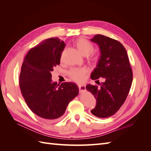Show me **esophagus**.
Listing matches in <instances>:
<instances>
[{
    "instance_id": "esophagus-1",
    "label": "esophagus",
    "mask_w": 151,
    "mask_h": 151,
    "mask_svg": "<svg viewBox=\"0 0 151 151\" xmlns=\"http://www.w3.org/2000/svg\"><path fill=\"white\" fill-rule=\"evenodd\" d=\"M78 88L81 92H83L86 90V86L84 85H78Z\"/></svg>"
}]
</instances>
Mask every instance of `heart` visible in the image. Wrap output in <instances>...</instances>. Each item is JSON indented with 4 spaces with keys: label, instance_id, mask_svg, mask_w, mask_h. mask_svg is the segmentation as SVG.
I'll use <instances>...</instances> for the list:
<instances>
[{
    "label": "heart",
    "instance_id": "1",
    "mask_svg": "<svg viewBox=\"0 0 151 151\" xmlns=\"http://www.w3.org/2000/svg\"><path fill=\"white\" fill-rule=\"evenodd\" d=\"M75 45L82 55L88 56L89 62L93 63H97L99 62L101 54L93 51L94 46L90 41L84 38H79L75 41ZM86 73V70L85 69H73L69 72V76L75 81L81 83L84 81Z\"/></svg>",
    "mask_w": 151,
    "mask_h": 151
}]
</instances>
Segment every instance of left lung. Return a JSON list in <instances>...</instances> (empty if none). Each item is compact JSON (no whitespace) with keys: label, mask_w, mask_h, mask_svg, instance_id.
I'll return each mask as SVG.
<instances>
[{"label":"left lung","mask_w":151,"mask_h":151,"mask_svg":"<svg viewBox=\"0 0 151 151\" xmlns=\"http://www.w3.org/2000/svg\"><path fill=\"white\" fill-rule=\"evenodd\" d=\"M91 40L99 45L101 53L91 78L99 82L98 79L102 78L104 81L99 83V86L89 84L86 89L97 100L91 114L106 118L116 113L127 99L132 82V70L127 50L119 41L101 34Z\"/></svg>","instance_id":"8db88e82"}]
</instances>
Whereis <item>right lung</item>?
I'll return each mask as SVG.
<instances>
[{"label":"right lung","mask_w":151,"mask_h":151,"mask_svg":"<svg viewBox=\"0 0 151 151\" xmlns=\"http://www.w3.org/2000/svg\"><path fill=\"white\" fill-rule=\"evenodd\" d=\"M65 47L58 37L43 40L24 56L19 75V87L30 110L47 121L64 114L67 105L78 95L75 83L52 82L51 71L60 65Z\"/></svg>","instance_id":"add662e5"}]
</instances>
